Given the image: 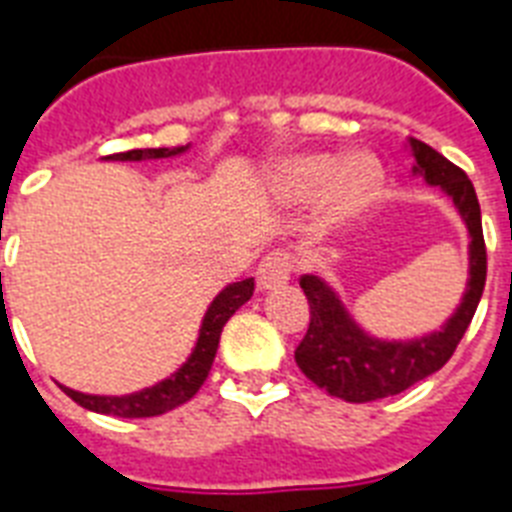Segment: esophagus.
<instances>
[{
  "instance_id": "esophagus-1",
  "label": "esophagus",
  "mask_w": 512,
  "mask_h": 512,
  "mask_svg": "<svg viewBox=\"0 0 512 512\" xmlns=\"http://www.w3.org/2000/svg\"><path fill=\"white\" fill-rule=\"evenodd\" d=\"M292 257L287 252H271V255H265L257 265V287L263 289H276L284 287L292 276Z\"/></svg>"
}]
</instances>
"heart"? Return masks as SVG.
Segmentation results:
<instances>
[{
    "mask_svg": "<svg viewBox=\"0 0 512 512\" xmlns=\"http://www.w3.org/2000/svg\"><path fill=\"white\" fill-rule=\"evenodd\" d=\"M380 180V167L366 154H353L345 162L332 154L295 156L276 172L281 199L313 201L327 192L324 212L329 223H345L356 217L377 196Z\"/></svg>",
    "mask_w": 512,
    "mask_h": 512,
    "instance_id": "obj_1",
    "label": "heart"
}]
</instances>
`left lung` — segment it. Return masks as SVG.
<instances>
[{
  "mask_svg": "<svg viewBox=\"0 0 512 512\" xmlns=\"http://www.w3.org/2000/svg\"><path fill=\"white\" fill-rule=\"evenodd\" d=\"M409 148L417 162L414 175L425 177L428 185H438L468 225L470 279L462 303L438 332L414 340H380L358 327L327 281L316 273H305L300 287L311 305V324L303 342L297 345L295 361L308 380L327 390L329 396L350 404L396 396L438 372L460 345L484 295L486 244L476 188L457 164L425 146L422 140L409 138Z\"/></svg>",
  "mask_w": 512,
  "mask_h": 512,
  "instance_id": "left-lung-1",
  "label": "left lung"
}]
</instances>
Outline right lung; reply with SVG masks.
I'll use <instances>...</instances> for the list:
<instances>
[{
	"label": "right lung",
	"instance_id": "1",
	"mask_svg": "<svg viewBox=\"0 0 512 512\" xmlns=\"http://www.w3.org/2000/svg\"><path fill=\"white\" fill-rule=\"evenodd\" d=\"M188 146L177 148H135V151H124V154L106 156L114 162H143V159H170V156L183 154ZM255 292V279L233 281L212 300V305L204 313L199 329V340L193 345L191 356L177 372H172L167 380L156 382L151 388H143L138 393H127V396H90V393H79L66 385H60L68 398H74L76 404L98 414H114V417H156L185 404L196 396V390L204 385L212 361H215L217 342L223 332L225 321L231 319L233 313L239 311L241 305L247 303Z\"/></svg>",
	"mask_w": 512,
	"mask_h": 512
}]
</instances>
